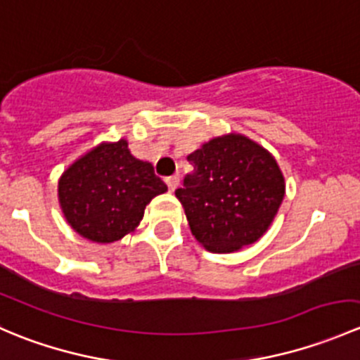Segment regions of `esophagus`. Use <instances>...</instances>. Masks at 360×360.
Returning a JSON list of instances; mask_svg holds the SVG:
<instances>
[{"label": "esophagus", "mask_w": 360, "mask_h": 360, "mask_svg": "<svg viewBox=\"0 0 360 360\" xmlns=\"http://www.w3.org/2000/svg\"><path fill=\"white\" fill-rule=\"evenodd\" d=\"M165 183H167V186H169V190L174 191L177 186H179V177H177V176L165 177Z\"/></svg>", "instance_id": "obj_1"}]
</instances>
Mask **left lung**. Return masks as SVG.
<instances>
[{
  "mask_svg": "<svg viewBox=\"0 0 360 360\" xmlns=\"http://www.w3.org/2000/svg\"><path fill=\"white\" fill-rule=\"evenodd\" d=\"M188 162L193 172L176 197L203 248L235 252L263 237L285 193L270 151L242 134H226L188 155Z\"/></svg>",
  "mask_w": 360,
  "mask_h": 360,
  "instance_id": "1",
  "label": "left lung"
}]
</instances>
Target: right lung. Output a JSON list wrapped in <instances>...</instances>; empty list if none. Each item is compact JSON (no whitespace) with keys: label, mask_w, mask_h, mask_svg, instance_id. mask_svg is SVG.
Wrapping results in <instances>:
<instances>
[{"label":"right lung","mask_w":360,"mask_h":360,"mask_svg":"<svg viewBox=\"0 0 360 360\" xmlns=\"http://www.w3.org/2000/svg\"><path fill=\"white\" fill-rule=\"evenodd\" d=\"M151 163L132 157L129 143H101L64 170L59 203L76 233L111 244L139 226L151 198L165 193Z\"/></svg>","instance_id":"right-lung-1"}]
</instances>
